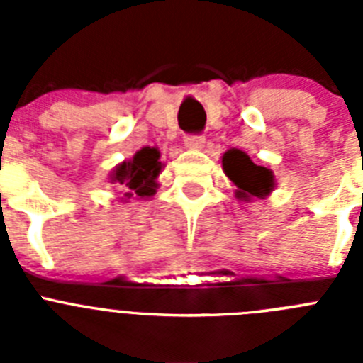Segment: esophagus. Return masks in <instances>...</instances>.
<instances>
[{"label":"esophagus","mask_w":363,"mask_h":363,"mask_svg":"<svg viewBox=\"0 0 363 363\" xmlns=\"http://www.w3.org/2000/svg\"><path fill=\"white\" fill-rule=\"evenodd\" d=\"M205 143V138L201 134H189L185 136V147L191 150H200Z\"/></svg>","instance_id":"1"}]
</instances>
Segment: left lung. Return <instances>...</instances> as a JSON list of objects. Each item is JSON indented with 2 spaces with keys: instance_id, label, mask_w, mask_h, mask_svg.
Wrapping results in <instances>:
<instances>
[{
  "instance_id": "8db88e82",
  "label": "left lung",
  "mask_w": 363,
  "mask_h": 363,
  "mask_svg": "<svg viewBox=\"0 0 363 363\" xmlns=\"http://www.w3.org/2000/svg\"><path fill=\"white\" fill-rule=\"evenodd\" d=\"M221 165L227 178L236 185V196L249 201L251 198H265L274 189V174L271 169L256 165L243 150L229 149L221 156Z\"/></svg>"
}]
</instances>
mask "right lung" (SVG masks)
Here are the masks:
<instances>
[{
	"label": "right lung",
	"instance_id": "1",
	"mask_svg": "<svg viewBox=\"0 0 363 363\" xmlns=\"http://www.w3.org/2000/svg\"><path fill=\"white\" fill-rule=\"evenodd\" d=\"M162 172V162H160V150L156 147H143L138 150L130 160L111 172V184H118L125 189V196L150 198L158 189L156 178Z\"/></svg>",
	"mask_w": 363,
	"mask_h": 363
}]
</instances>
